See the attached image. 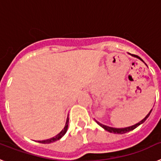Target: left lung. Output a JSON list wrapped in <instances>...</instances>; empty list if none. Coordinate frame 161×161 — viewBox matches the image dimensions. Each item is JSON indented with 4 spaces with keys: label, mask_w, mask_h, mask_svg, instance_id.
Here are the masks:
<instances>
[{
    "label": "left lung",
    "mask_w": 161,
    "mask_h": 161,
    "mask_svg": "<svg viewBox=\"0 0 161 161\" xmlns=\"http://www.w3.org/2000/svg\"><path fill=\"white\" fill-rule=\"evenodd\" d=\"M130 55H131V54H130ZM132 55V56H134V57L138 58V59H140V60L143 61V59H142L140 57H139L138 55ZM143 63H144V62H143ZM144 64H145V63H144ZM146 65H147V64H146ZM152 110H153V109H151L150 112H149V113L147 114V115H146V117H145L143 119H142V120L140 121V122H139V123H136V124H135V125H132V126H127V127H123V128H115V127H111V126H106V125L102 124V123H99V122H97V120H95V121H96L97 123V124L99 125V126H102V128L105 129V130H107V131L110 132V133H114V134H124V133H126V132L130 131V130H134V129H136V127H138V126H139V125L144 123L145 121L147 120V118L149 117V115H150V114H151V112H152Z\"/></svg>",
    "instance_id": "1"
}]
</instances>
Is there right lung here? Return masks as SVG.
I'll return each mask as SVG.
<instances>
[{
	"label": "right lung",
	"instance_id": "right-lung-1",
	"mask_svg": "<svg viewBox=\"0 0 161 161\" xmlns=\"http://www.w3.org/2000/svg\"><path fill=\"white\" fill-rule=\"evenodd\" d=\"M68 122H69V119H68V118H67L66 123H65L64 128L63 130H61V131L59 132V133L58 134V135H56V136H54V137L51 138V139H46V140H41V141H40V140H39V141H38V143H53V142L57 141V140H59V139H60L61 138L63 137V136H64L65 134H66L67 130H68Z\"/></svg>",
	"mask_w": 161,
	"mask_h": 161
}]
</instances>
